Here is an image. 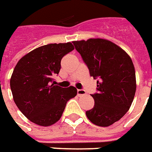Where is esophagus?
<instances>
[{
	"label": "esophagus",
	"instance_id": "obj_1",
	"mask_svg": "<svg viewBox=\"0 0 152 152\" xmlns=\"http://www.w3.org/2000/svg\"><path fill=\"white\" fill-rule=\"evenodd\" d=\"M86 92L84 90V89H77V95L80 97V96L86 95Z\"/></svg>",
	"mask_w": 152,
	"mask_h": 152
}]
</instances>
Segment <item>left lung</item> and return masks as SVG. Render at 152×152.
Returning a JSON list of instances; mask_svg holds the SVG:
<instances>
[{
  "label": "left lung",
  "mask_w": 152,
  "mask_h": 152,
  "mask_svg": "<svg viewBox=\"0 0 152 152\" xmlns=\"http://www.w3.org/2000/svg\"><path fill=\"white\" fill-rule=\"evenodd\" d=\"M88 68L98 79V93L91 94L94 106L86 112L93 124L107 127L129 111L136 92V76L131 58L117 45L105 39L73 41Z\"/></svg>",
  "instance_id": "obj_1"
}]
</instances>
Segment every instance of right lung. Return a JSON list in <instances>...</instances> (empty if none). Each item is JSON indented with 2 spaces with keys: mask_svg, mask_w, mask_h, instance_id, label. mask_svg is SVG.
<instances>
[{
  "mask_svg": "<svg viewBox=\"0 0 152 152\" xmlns=\"http://www.w3.org/2000/svg\"><path fill=\"white\" fill-rule=\"evenodd\" d=\"M74 50L71 42L38 47L19 60L11 78L10 89L15 104L29 121L50 126L59 120L69 99L77 94L75 87L54 86L61 60Z\"/></svg>",
  "mask_w": 152,
  "mask_h": 152,
  "instance_id": "add662e5",
  "label": "right lung"
}]
</instances>
